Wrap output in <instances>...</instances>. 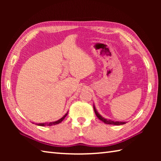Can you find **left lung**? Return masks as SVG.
Here are the masks:
<instances>
[{"mask_svg":"<svg viewBox=\"0 0 161 161\" xmlns=\"http://www.w3.org/2000/svg\"><path fill=\"white\" fill-rule=\"evenodd\" d=\"M94 110L95 114H96L97 116L98 117V119H100L101 121L103 122V123H105L107 124H112V125H116V126H119V125H123V124H125L126 123V122H125V121H114V120L105 119L104 117H103L99 112H98V111L97 110L96 107H95L94 104Z\"/></svg>","mask_w":161,"mask_h":161,"instance_id":"obj_1","label":"left lung"}]
</instances>
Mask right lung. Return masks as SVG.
<instances>
[{
  "label": "right lung",
  "instance_id": "1",
  "mask_svg": "<svg viewBox=\"0 0 161 161\" xmlns=\"http://www.w3.org/2000/svg\"><path fill=\"white\" fill-rule=\"evenodd\" d=\"M68 114V111L67 112L64 114V115L62 117L61 119H59V120H58V121H53V122H45V123H40V124H35L36 125H37V126H53V125H57L59 123H61V122L63 121V120L64 119L65 117L67 116ZM34 124V123H33Z\"/></svg>",
  "mask_w": 161,
  "mask_h": 161
}]
</instances>
